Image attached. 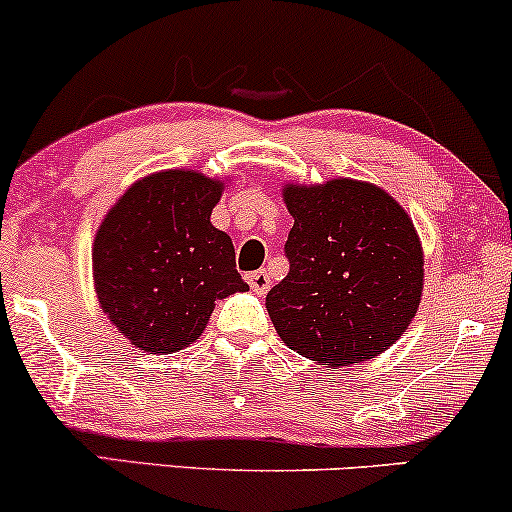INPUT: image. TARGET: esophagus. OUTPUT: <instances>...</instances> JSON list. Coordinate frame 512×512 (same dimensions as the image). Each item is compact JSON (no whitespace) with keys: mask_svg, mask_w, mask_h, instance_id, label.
<instances>
[{"mask_svg":"<svg viewBox=\"0 0 512 512\" xmlns=\"http://www.w3.org/2000/svg\"><path fill=\"white\" fill-rule=\"evenodd\" d=\"M246 282H249L251 292H256V294H266L270 289V275L266 273V270H254V273L246 275Z\"/></svg>","mask_w":512,"mask_h":512,"instance_id":"1","label":"esophagus"}]
</instances>
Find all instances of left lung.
Wrapping results in <instances>:
<instances>
[{
    "label": "left lung",
    "mask_w": 512,
    "mask_h": 512,
    "mask_svg": "<svg viewBox=\"0 0 512 512\" xmlns=\"http://www.w3.org/2000/svg\"><path fill=\"white\" fill-rule=\"evenodd\" d=\"M294 227L289 273L266 296L289 349L325 368L387 351L418 313L425 254L413 220L372 182L332 178L282 187Z\"/></svg>",
    "instance_id": "8db88e82"
}]
</instances>
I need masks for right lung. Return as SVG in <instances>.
<instances>
[{
  "label": "right lung",
  "instance_id": "obj_1",
  "mask_svg": "<svg viewBox=\"0 0 512 512\" xmlns=\"http://www.w3.org/2000/svg\"><path fill=\"white\" fill-rule=\"evenodd\" d=\"M225 185L192 168L151 173L125 189L94 235L99 306L144 353L194 344L218 299L249 292L230 235L211 223Z\"/></svg>",
  "mask_w": 512,
  "mask_h": 512
}]
</instances>
